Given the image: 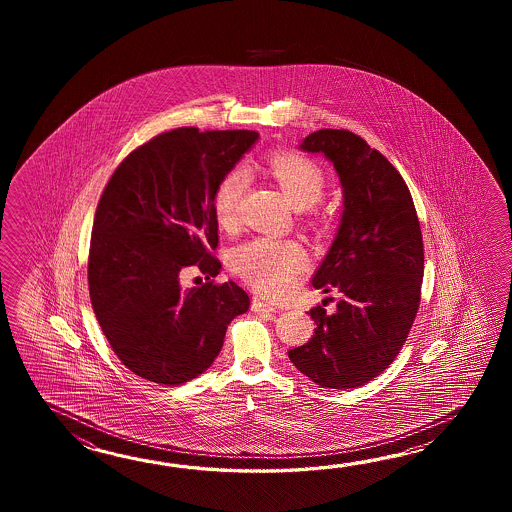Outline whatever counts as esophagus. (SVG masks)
Masks as SVG:
<instances>
[{"label": "esophagus", "mask_w": 512, "mask_h": 512, "mask_svg": "<svg viewBox=\"0 0 512 512\" xmlns=\"http://www.w3.org/2000/svg\"><path fill=\"white\" fill-rule=\"evenodd\" d=\"M251 307L254 313H261V315H272V313H276V309H274L271 304L261 302L260 298H252Z\"/></svg>", "instance_id": "obj_1"}]
</instances>
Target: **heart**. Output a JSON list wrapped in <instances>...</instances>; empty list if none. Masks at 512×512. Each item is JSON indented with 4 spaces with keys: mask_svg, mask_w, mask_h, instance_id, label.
Here are the masks:
<instances>
[{
    "mask_svg": "<svg viewBox=\"0 0 512 512\" xmlns=\"http://www.w3.org/2000/svg\"><path fill=\"white\" fill-rule=\"evenodd\" d=\"M272 177L282 186L294 208L302 210L315 205L324 194L326 177L318 164L304 155L276 153L269 161ZM247 190V172L234 168L219 183L214 197V210L221 227H230ZM305 251L300 243L260 236L243 241L230 251V269L265 296H283L291 289L296 274L304 269Z\"/></svg>",
    "mask_w": 512,
    "mask_h": 512,
    "instance_id": "obj_1",
    "label": "heart"
}]
</instances>
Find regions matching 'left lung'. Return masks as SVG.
<instances>
[{"label":"left lung","instance_id":"left-lung-1","mask_svg":"<svg viewBox=\"0 0 512 512\" xmlns=\"http://www.w3.org/2000/svg\"><path fill=\"white\" fill-rule=\"evenodd\" d=\"M300 150L322 153L342 185L337 236L313 287L338 291L337 311L316 305L311 340L289 351L305 377L348 390L386 370L408 337L421 302L425 252L414 199L381 152L346 130H318Z\"/></svg>","mask_w":512,"mask_h":512}]
</instances>
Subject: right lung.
<instances>
[{
	"label": "right lung",
	"instance_id": "right-lung-1",
	"mask_svg": "<svg viewBox=\"0 0 512 512\" xmlns=\"http://www.w3.org/2000/svg\"><path fill=\"white\" fill-rule=\"evenodd\" d=\"M249 130L177 128L119 164L98 201L87 280L91 305L120 362L146 381L175 386L212 366L230 322L251 300L214 283L221 263L214 197L258 141ZM196 264L209 282L186 290Z\"/></svg>",
	"mask_w": 512,
	"mask_h": 512
}]
</instances>
